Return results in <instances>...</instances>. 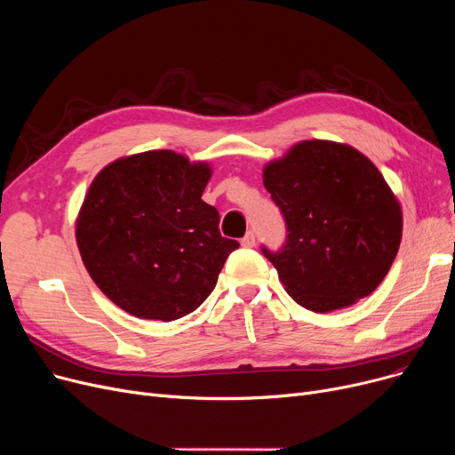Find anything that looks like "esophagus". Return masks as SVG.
Instances as JSON below:
<instances>
[{
	"label": "esophagus",
	"instance_id": "esophagus-1",
	"mask_svg": "<svg viewBox=\"0 0 455 455\" xmlns=\"http://www.w3.org/2000/svg\"><path fill=\"white\" fill-rule=\"evenodd\" d=\"M254 243H256V235H254L252 230H249V232L242 237V247L251 249V247H254Z\"/></svg>",
	"mask_w": 455,
	"mask_h": 455
}]
</instances>
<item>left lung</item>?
I'll list each match as a JSON object with an SVG mask.
<instances>
[{
  "label": "left lung",
  "instance_id": "left-lung-1",
  "mask_svg": "<svg viewBox=\"0 0 455 455\" xmlns=\"http://www.w3.org/2000/svg\"><path fill=\"white\" fill-rule=\"evenodd\" d=\"M288 235L261 252L293 300L326 314L371 295L402 240V210L378 167L350 146L309 140L266 165Z\"/></svg>",
  "mask_w": 455,
  "mask_h": 455
}]
</instances>
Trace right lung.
I'll use <instances>...</instances> for the list:
<instances>
[{
  "instance_id": "add662e5",
  "label": "right lung",
  "mask_w": 455,
  "mask_h": 455,
  "mask_svg": "<svg viewBox=\"0 0 455 455\" xmlns=\"http://www.w3.org/2000/svg\"><path fill=\"white\" fill-rule=\"evenodd\" d=\"M208 164L148 151L108 164L77 218V245L98 288L140 319L175 321L213 291L235 240L201 197Z\"/></svg>"
}]
</instances>
